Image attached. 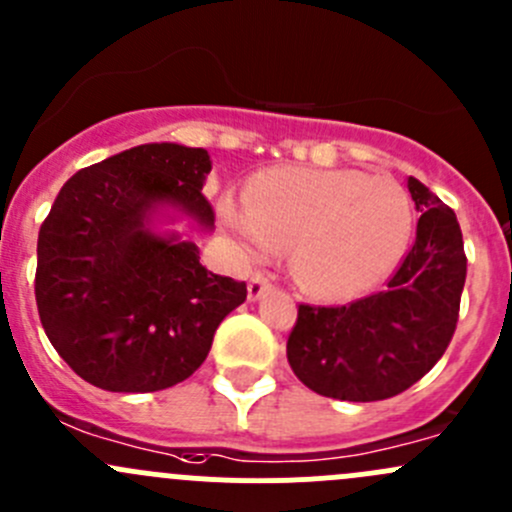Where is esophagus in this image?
<instances>
[{
	"label": "esophagus",
	"mask_w": 512,
	"mask_h": 512,
	"mask_svg": "<svg viewBox=\"0 0 512 512\" xmlns=\"http://www.w3.org/2000/svg\"><path fill=\"white\" fill-rule=\"evenodd\" d=\"M270 289H272V282L267 280L265 275H252L250 285H247V297H250L252 302H257V299H260L265 292H270Z\"/></svg>",
	"instance_id": "obj_1"
}]
</instances>
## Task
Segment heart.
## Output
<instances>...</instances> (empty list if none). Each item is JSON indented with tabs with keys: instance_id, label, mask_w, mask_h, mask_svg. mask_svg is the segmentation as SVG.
Returning <instances> with one entry per match:
<instances>
[{
	"instance_id": "b5f03b06",
	"label": "heart",
	"mask_w": 512,
	"mask_h": 512,
	"mask_svg": "<svg viewBox=\"0 0 512 512\" xmlns=\"http://www.w3.org/2000/svg\"><path fill=\"white\" fill-rule=\"evenodd\" d=\"M220 218L252 255L292 247V275L317 297H349L389 275L414 225L401 183L361 170L275 168L255 175L245 205Z\"/></svg>"
}]
</instances>
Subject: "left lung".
Returning <instances> with one entry per match:
<instances>
[{
    "label": "left lung",
    "instance_id": "8db88e82",
    "mask_svg": "<svg viewBox=\"0 0 512 512\" xmlns=\"http://www.w3.org/2000/svg\"><path fill=\"white\" fill-rule=\"evenodd\" d=\"M416 240L389 285L339 307L299 304L287 339L297 379L339 401H381L433 369L456 332L466 252L456 213L409 178Z\"/></svg>",
    "mask_w": 512,
    "mask_h": 512
}]
</instances>
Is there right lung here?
Segmentation results:
<instances>
[{"label": "right lung", "instance_id": "right-lung-1", "mask_svg": "<svg viewBox=\"0 0 512 512\" xmlns=\"http://www.w3.org/2000/svg\"><path fill=\"white\" fill-rule=\"evenodd\" d=\"M210 168L205 148L136 146L71 175L41 223V327L98 389L146 394L185 381L220 322L245 302V282L205 270L195 242L151 230L158 205L213 230L203 195Z\"/></svg>", "mask_w": 512, "mask_h": 512}]
</instances>
